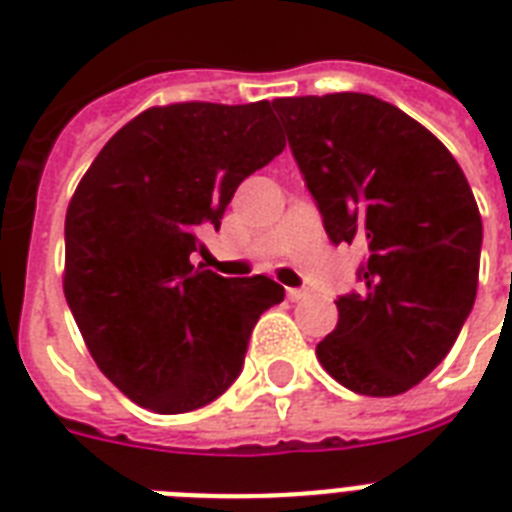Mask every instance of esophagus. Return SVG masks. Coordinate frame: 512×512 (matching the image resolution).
Segmentation results:
<instances>
[{
    "mask_svg": "<svg viewBox=\"0 0 512 512\" xmlns=\"http://www.w3.org/2000/svg\"><path fill=\"white\" fill-rule=\"evenodd\" d=\"M287 297L292 300V303H300V300L308 297V289H287Z\"/></svg>",
    "mask_w": 512,
    "mask_h": 512,
    "instance_id": "obj_1",
    "label": "esophagus"
}]
</instances>
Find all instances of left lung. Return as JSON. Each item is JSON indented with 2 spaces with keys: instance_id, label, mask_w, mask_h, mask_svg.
<instances>
[{
  "instance_id": "1",
  "label": "left lung",
  "mask_w": 512,
  "mask_h": 512,
  "mask_svg": "<svg viewBox=\"0 0 512 512\" xmlns=\"http://www.w3.org/2000/svg\"><path fill=\"white\" fill-rule=\"evenodd\" d=\"M332 244H358L321 366L353 393L398 396L452 350L473 311L484 225L460 164L401 108L364 92L273 100Z\"/></svg>"
}]
</instances>
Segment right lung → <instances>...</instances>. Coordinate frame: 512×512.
Masks as SVG:
<instances>
[{
    "mask_svg": "<svg viewBox=\"0 0 512 512\" xmlns=\"http://www.w3.org/2000/svg\"><path fill=\"white\" fill-rule=\"evenodd\" d=\"M284 140L268 100L175 103L124 124L66 212L63 292L95 364L159 414L193 412L241 374L257 319L284 300L265 276L191 263L244 177Z\"/></svg>",
    "mask_w": 512,
    "mask_h": 512,
    "instance_id": "add662e5",
    "label": "right lung"
}]
</instances>
